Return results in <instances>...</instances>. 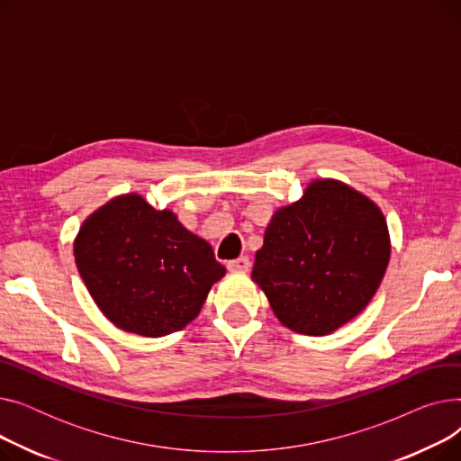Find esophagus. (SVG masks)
<instances>
[{
	"mask_svg": "<svg viewBox=\"0 0 461 461\" xmlns=\"http://www.w3.org/2000/svg\"><path fill=\"white\" fill-rule=\"evenodd\" d=\"M250 269V259L247 256H240L228 263V271L231 273H247Z\"/></svg>",
	"mask_w": 461,
	"mask_h": 461,
	"instance_id": "1",
	"label": "esophagus"
}]
</instances>
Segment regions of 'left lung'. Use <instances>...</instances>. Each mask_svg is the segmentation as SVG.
Here are the masks:
<instances>
[{
    "label": "left lung",
    "mask_w": 461,
    "mask_h": 461,
    "mask_svg": "<svg viewBox=\"0 0 461 461\" xmlns=\"http://www.w3.org/2000/svg\"><path fill=\"white\" fill-rule=\"evenodd\" d=\"M389 259L377 203L338 179H313L301 200L275 211L252 280L284 327L325 336L368 306Z\"/></svg>",
    "instance_id": "obj_1"
}]
</instances>
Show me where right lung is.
<instances>
[{"label": "right lung", "mask_w": 461, "mask_h": 461, "mask_svg": "<svg viewBox=\"0 0 461 461\" xmlns=\"http://www.w3.org/2000/svg\"><path fill=\"white\" fill-rule=\"evenodd\" d=\"M89 295L119 329L160 338L185 329L226 275L205 239L169 209L121 194L91 212L75 239Z\"/></svg>", "instance_id": "right-lung-1"}]
</instances>
